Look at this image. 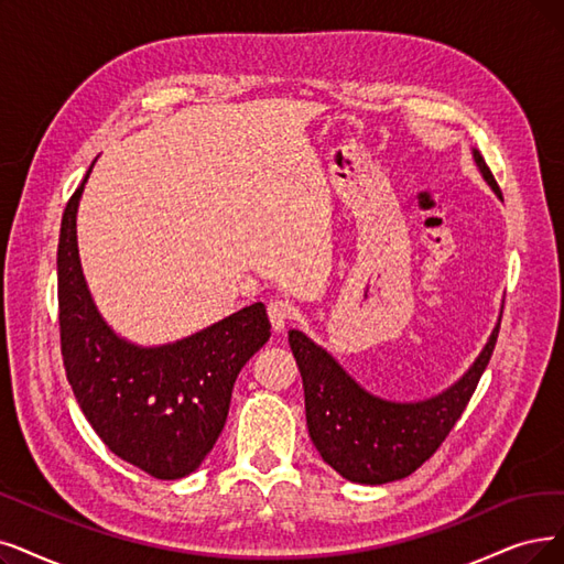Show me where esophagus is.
<instances>
[{
	"mask_svg": "<svg viewBox=\"0 0 564 564\" xmlns=\"http://www.w3.org/2000/svg\"><path fill=\"white\" fill-rule=\"evenodd\" d=\"M268 319H270V326H273L275 333H282L284 326L294 319V307H291L289 301H282V299H275L268 303Z\"/></svg>",
	"mask_w": 564,
	"mask_h": 564,
	"instance_id": "1",
	"label": "esophagus"
}]
</instances>
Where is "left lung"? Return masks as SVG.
Wrapping results in <instances>:
<instances>
[{
    "label": "left lung",
    "mask_w": 564,
    "mask_h": 564,
    "mask_svg": "<svg viewBox=\"0 0 564 564\" xmlns=\"http://www.w3.org/2000/svg\"><path fill=\"white\" fill-rule=\"evenodd\" d=\"M475 162L502 198L498 180L477 150ZM498 333L500 324L458 384L431 400L400 404L366 393L330 354L303 333L289 330V347L303 377L307 431L322 458L356 484L377 486L410 477L454 431L488 366Z\"/></svg>",
    "instance_id": "1"
}]
</instances>
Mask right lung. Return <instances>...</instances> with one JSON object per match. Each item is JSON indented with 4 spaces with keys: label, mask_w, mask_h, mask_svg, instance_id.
I'll return each instance as SVG.
<instances>
[{
    "label": "right lung",
    "mask_w": 564,
    "mask_h": 564,
    "mask_svg": "<svg viewBox=\"0 0 564 564\" xmlns=\"http://www.w3.org/2000/svg\"><path fill=\"white\" fill-rule=\"evenodd\" d=\"M83 185L64 208L57 245L66 379L112 454L154 479L187 477L210 454L227 423L238 372L268 343L265 307H242L175 345L141 349L120 340L99 317L83 280L76 245Z\"/></svg>",
    "instance_id": "1"
}]
</instances>
